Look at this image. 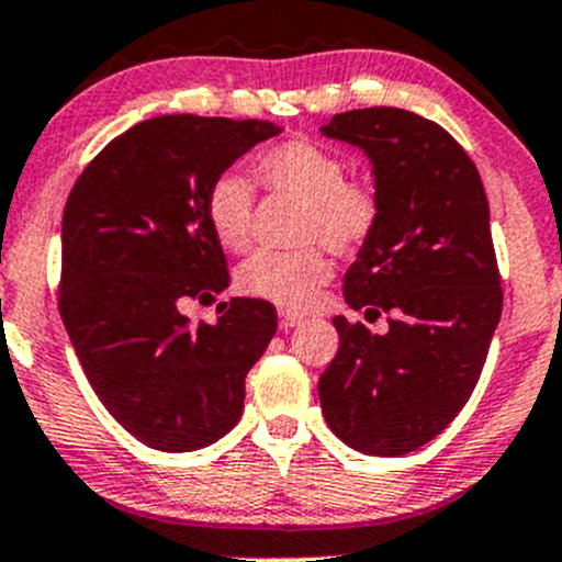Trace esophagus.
Here are the masks:
<instances>
[{"label": "esophagus", "mask_w": 562, "mask_h": 562, "mask_svg": "<svg viewBox=\"0 0 562 562\" xmlns=\"http://www.w3.org/2000/svg\"><path fill=\"white\" fill-rule=\"evenodd\" d=\"M279 324H281V329H283V331H286V329H294V327H300V324H303V316H297V313L281 311Z\"/></svg>", "instance_id": "obj_1"}]
</instances>
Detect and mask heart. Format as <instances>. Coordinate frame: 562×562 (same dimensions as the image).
Instances as JSON below:
<instances>
[{
    "mask_svg": "<svg viewBox=\"0 0 562 562\" xmlns=\"http://www.w3.org/2000/svg\"><path fill=\"white\" fill-rule=\"evenodd\" d=\"M259 182L270 192L303 203L297 238L327 244L337 255H356L370 244L380 222L378 190L367 179H348L340 155L307 138L276 144L257 162ZM255 190L238 171H222L206 192L211 233L227 251H244L251 238ZM294 251H257L238 270V289L255 300L281 307H305L329 281L331 259L324 246Z\"/></svg>",
    "mask_w": 562,
    "mask_h": 562,
    "instance_id": "b5f03b06",
    "label": "heart"
}]
</instances>
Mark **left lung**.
<instances>
[{
  "label": "left lung",
  "mask_w": 562,
  "mask_h": 562,
  "mask_svg": "<svg viewBox=\"0 0 562 562\" xmlns=\"http://www.w3.org/2000/svg\"><path fill=\"white\" fill-rule=\"evenodd\" d=\"M322 134L372 162L380 222L342 294L353 311L391 318L385 335H372L335 316L340 348L318 400L348 448L407 456L461 413L498 327L504 292L485 187L461 144L415 112H342Z\"/></svg>",
  "instance_id": "1"
}]
</instances>
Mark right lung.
<instances>
[{"instance_id":"right-lung-1","label":"right lung","mask_w":562,"mask_h":562,"mask_svg":"<svg viewBox=\"0 0 562 562\" xmlns=\"http://www.w3.org/2000/svg\"><path fill=\"white\" fill-rule=\"evenodd\" d=\"M281 128L162 114L112 138L71 187L61 225L64 327L120 426L162 452L201 450L244 413L246 375L273 340L276 307L233 297L214 324L187 300L227 289L209 184Z\"/></svg>"}]
</instances>
